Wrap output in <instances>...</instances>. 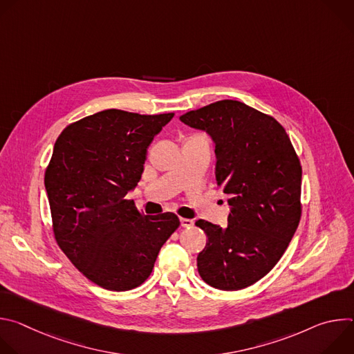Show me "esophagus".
<instances>
[{"instance_id": "esophagus-1", "label": "esophagus", "mask_w": 354, "mask_h": 354, "mask_svg": "<svg viewBox=\"0 0 354 354\" xmlns=\"http://www.w3.org/2000/svg\"><path fill=\"white\" fill-rule=\"evenodd\" d=\"M193 224H194V221L190 218H180V225L185 228H190V227H193Z\"/></svg>"}]
</instances>
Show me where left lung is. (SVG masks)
<instances>
[{
  "mask_svg": "<svg viewBox=\"0 0 354 354\" xmlns=\"http://www.w3.org/2000/svg\"><path fill=\"white\" fill-rule=\"evenodd\" d=\"M216 144V179L231 207L227 228L206 220L197 257L200 277L235 291L265 277L286 252L301 218V164L284 127L238 100H218L182 115Z\"/></svg>",
  "mask_w": 354,
  "mask_h": 354,
  "instance_id": "left-lung-1",
  "label": "left lung"
}]
</instances>
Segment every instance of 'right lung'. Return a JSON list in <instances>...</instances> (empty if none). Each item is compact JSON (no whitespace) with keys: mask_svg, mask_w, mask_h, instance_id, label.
I'll use <instances>...</instances> for the list:
<instances>
[{"mask_svg":"<svg viewBox=\"0 0 354 354\" xmlns=\"http://www.w3.org/2000/svg\"><path fill=\"white\" fill-rule=\"evenodd\" d=\"M172 118L106 109L68 124L56 140L44 174L55 238L99 287L142 284L180 224L174 213L144 216L124 198L141 179L148 145Z\"/></svg>","mask_w":354,"mask_h":354,"instance_id":"add662e5","label":"right lung"}]
</instances>
